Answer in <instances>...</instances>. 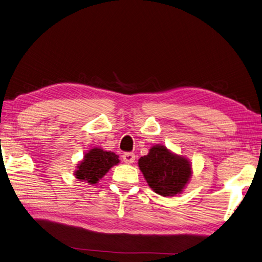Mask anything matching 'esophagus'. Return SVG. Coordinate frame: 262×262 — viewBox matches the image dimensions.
<instances>
[{"instance_id": "34e87169", "label": "esophagus", "mask_w": 262, "mask_h": 262, "mask_svg": "<svg viewBox=\"0 0 262 262\" xmlns=\"http://www.w3.org/2000/svg\"><path fill=\"white\" fill-rule=\"evenodd\" d=\"M122 159L125 163H133L136 160V156H135V153H132V152H125L122 156Z\"/></svg>"}]
</instances>
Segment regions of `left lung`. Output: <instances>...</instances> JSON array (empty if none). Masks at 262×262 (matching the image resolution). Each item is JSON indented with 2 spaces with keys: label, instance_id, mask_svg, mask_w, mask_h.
<instances>
[{
  "label": "left lung",
  "instance_id": "obj_1",
  "mask_svg": "<svg viewBox=\"0 0 262 262\" xmlns=\"http://www.w3.org/2000/svg\"><path fill=\"white\" fill-rule=\"evenodd\" d=\"M139 168L149 187L162 196L181 193L192 173L188 159L160 144L152 146L148 155L139 159Z\"/></svg>",
  "mask_w": 262,
  "mask_h": 262
}]
</instances>
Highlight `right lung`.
I'll return each instance as SVG.
<instances>
[{
	"instance_id": "right-lung-1",
	"label": "right lung",
	"mask_w": 262,
	"mask_h": 262,
	"mask_svg": "<svg viewBox=\"0 0 262 262\" xmlns=\"http://www.w3.org/2000/svg\"><path fill=\"white\" fill-rule=\"evenodd\" d=\"M120 162L119 156L114 152L93 148L85 153L83 160L75 171V178L88 183L95 184L102 179L113 165Z\"/></svg>"
}]
</instances>
